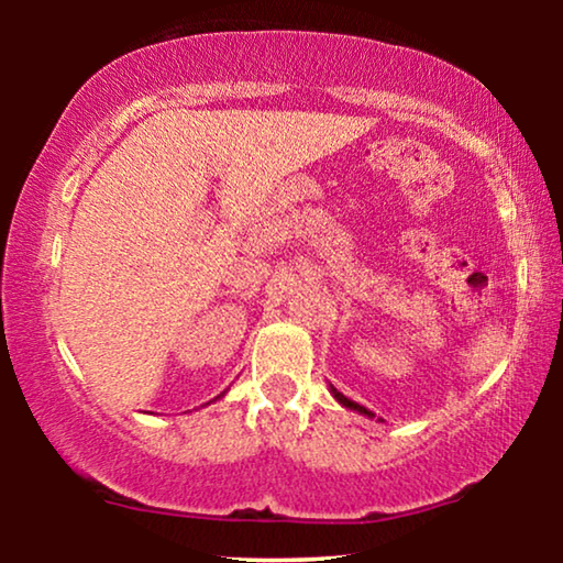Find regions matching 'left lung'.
<instances>
[{"label":"left lung","instance_id":"left-lung-1","mask_svg":"<svg viewBox=\"0 0 563 563\" xmlns=\"http://www.w3.org/2000/svg\"><path fill=\"white\" fill-rule=\"evenodd\" d=\"M330 391H333V397L338 399V402H341L343 407H349V410H356V412H361V415H366V418H374V412H368L366 407H361L358 402H353V399H349L345 395H341V391H338L333 384H330Z\"/></svg>","mask_w":563,"mask_h":563}]
</instances>
